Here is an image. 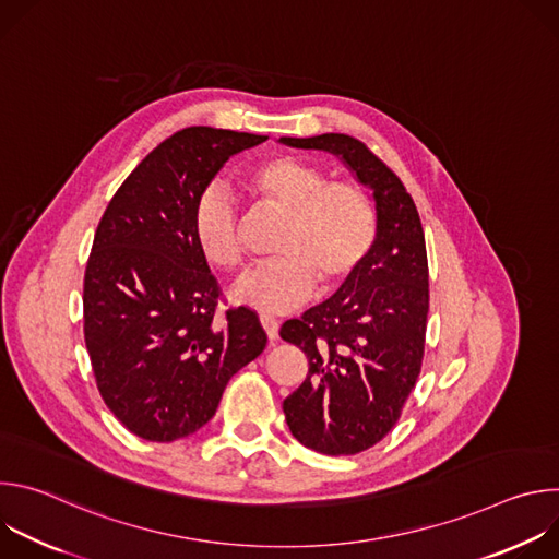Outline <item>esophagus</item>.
Here are the masks:
<instances>
[{
    "instance_id": "1",
    "label": "esophagus",
    "mask_w": 559,
    "mask_h": 559,
    "mask_svg": "<svg viewBox=\"0 0 559 559\" xmlns=\"http://www.w3.org/2000/svg\"><path fill=\"white\" fill-rule=\"evenodd\" d=\"M259 318H261V325H263L267 338L276 341V336H278V321H276V318L270 316V313H261Z\"/></svg>"
}]
</instances>
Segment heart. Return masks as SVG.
Instances as JSON below:
<instances>
[{
	"instance_id": "1",
	"label": "heart",
	"mask_w": 559,
	"mask_h": 559,
	"mask_svg": "<svg viewBox=\"0 0 559 559\" xmlns=\"http://www.w3.org/2000/svg\"><path fill=\"white\" fill-rule=\"evenodd\" d=\"M259 207L285 216L274 243L278 257L254 270L234 298L261 311H289L316 283L323 292L347 285L369 259L378 221L369 197L354 183L328 175L296 156H274L243 181ZM194 238L205 259L225 270L246 267L243 216L221 192H205L194 210Z\"/></svg>"
}]
</instances>
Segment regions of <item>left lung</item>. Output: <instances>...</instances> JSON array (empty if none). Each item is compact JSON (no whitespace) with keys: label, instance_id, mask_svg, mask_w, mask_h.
I'll return each instance as SVG.
<instances>
[{"label":"left lung","instance_id":"1","mask_svg":"<svg viewBox=\"0 0 559 559\" xmlns=\"http://www.w3.org/2000/svg\"><path fill=\"white\" fill-rule=\"evenodd\" d=\"M281 143L336 154L373 192L378 234L356 276L325 302L285 321L281 338L307 356V378L283 401L292 436L325 455L380 442L416 386L429 313L425 231L414 199L380 158L349 134Z\"/></svg>","mask_w":559,"mask_h":559}]
</instances>
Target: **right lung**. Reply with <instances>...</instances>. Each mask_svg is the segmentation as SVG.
<instances>
[{
    "label": "right lung",
    "instance_id": "right-lung-1",
    "mask_svg": "<svg viewBox=\"0 0 559 559\" xmlns=\"http://www.w3.org/2000/svg\"><path fill=\"white\" fill-rule=\"evenodd\" d=\"M267 136L194 126L158 143L121 183L84 276V338L115 418L150 442L199 431L229 378L267 345L257 311L216 318L221 287L194 210L236 152Z\"/></svg>",
    "mask_w": 559,
    "mask_h": 559
}]
</instances>
